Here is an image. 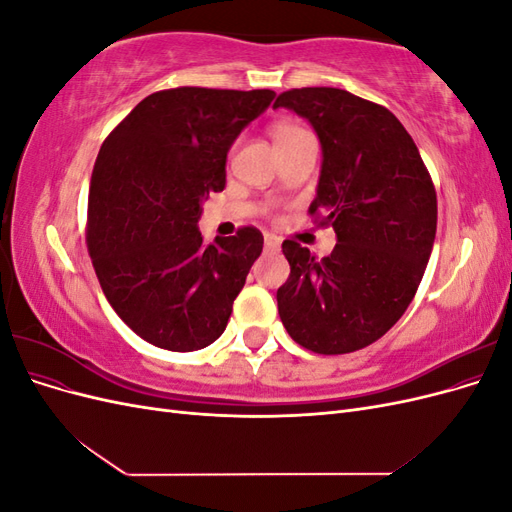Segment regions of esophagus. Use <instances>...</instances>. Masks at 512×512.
I'll return each mask as SVG.
<instances>
[{"label": "esophagus", "mask_w": 512, "mask_h": 512, "mask_svg": "<svg viewBox=\"0 0 512 512\" xmlns=\"http://www.w3.org/2000/svg\"><path fill=\"white\" fill-rule=\"evenodd\" d=\"M280 245H282V241L275 235H265V250L267 252H280Z\"/></svg>", "instance_id": "obj_1"}]
</instances>
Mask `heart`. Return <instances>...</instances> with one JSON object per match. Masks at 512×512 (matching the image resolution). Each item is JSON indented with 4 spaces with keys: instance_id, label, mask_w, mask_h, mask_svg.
Here are the masks:
<instances>
[{
    "instance_id": "1",
    "label": "heart",
    "mask_w": 512,
    "mask_h": 512,
    "mask_svg": "<svg viewBox=\"0 0 512 512\" xmlns=\"http://www.w3.org/2000/svg\"><path fill=\"white\" fill-rule=\"evenodd\" d=\"M307 134L309 132L305 128L297 126V123H292V121H277V123H273V128H271V136L275 141V147L290 143V141H294V138H301V136H307Z\"/></svg>"
}]
</instances>
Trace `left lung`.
<instances>
[{"label": "left lung", "instance_id": "8db88e82", "mask_svg": "<svg viewBox=\"0 0 512 512\" xmlns=\"http://www.w3.org/2000/svg\"><path fill=\"white\" fill-rule=\"evenodd\" d=\"M280 106L305 117L320 138L309 215L333 226L337 243L324 258L297 241L282 243L290 275L277 309L307 350H361L404 316L423 280L436 239V188L389 108L335 87L284 91L273 108Z\"/></svg>", "mask_w": 512, "mask_h": 512}]
</instances>
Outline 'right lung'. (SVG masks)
<instances>
[{
  "instance_id": "right-lung-1",
  "label": "right lung",
  "mask_w": 512,
  "mask_h": 512,
  "mask_svg": "<svg viewBox=\"0 0 512 512\" xmlns=\"http://www.w3.org/2000/svg\"><path fill=\"white\" fill-rule=\"evenodd\" d=\"M271 89H164L106 136L91 173L87 247L104 297L145 342L192 352L218 339L262 252V232L205 245L203 200L226 185V156Z\"/></svg>"
}]
</instances>
